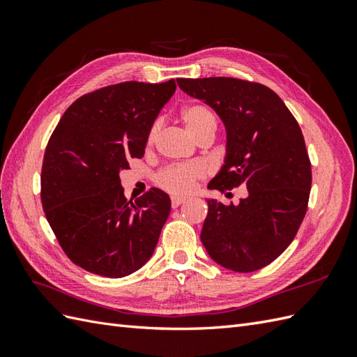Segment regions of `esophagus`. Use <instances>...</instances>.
<instances>
[{
    "label": "esophagus",
    "mask_w": 357,
    "mask_h": 357,
    "mask_svg": "<svg viewBox=\"0 0 357 357\" xmlns=\"http://www.w3.org/2000/svg\"><path fill=\"white\" fill-rule=\"evenodd\" d=\"M185 202V198H179V196H172V207L176 208L181 204Z\"/></svg>",
    "instance_id": "esophagus-1"
}]
</instances>
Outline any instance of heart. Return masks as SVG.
<instances>
[{
  "instance_id": "heart-1",
  "label": "heart",
  "mask_w": 357,
  "mask_h": 357,
  "mask_svg": "<svg viewBox=\"0 0 357 357\" xmlns=\"http://www.w3.org/2000/svg\"><path fill=\"white\" fill-rule=\"evenodd\" d=\"M181 121H183L185 128L196 141H199L206 136L213 138L218 130V118L215 112L208 105L195 102L188 104L179 113ZM158 124L150 127L147 135V144H151L156 138ZM206 170L201 164L190 162V164H179V165H169L156 174V184L170 192L173 195H187L193 190L196 181L201 179Z\"/></svg>"
}]
</instances>
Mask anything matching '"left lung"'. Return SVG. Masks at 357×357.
<instances>
[{"label":"left lung","instance_id":"8db88e82","mask_svg":"<svg viewBox=\"0 0 357 357\" xmlns=\"http://www.w3.org/2000/svg\"><path fill=\"white\" fill-rule=\"evenodd\" d=\"M178 86L208 104L225 126V161L208 187L221 193L247 187L238 206L207 199L202 244L224 268H264L291 244L307 213L312 164L298 121L259 82L179 78Z\"/></svg>","mask_w":357,"mask_h":357}]
</instances>
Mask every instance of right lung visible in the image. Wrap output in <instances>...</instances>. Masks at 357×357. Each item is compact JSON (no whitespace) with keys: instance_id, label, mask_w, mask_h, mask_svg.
<instances>
[{"instance_id":"1","label":"right lung","mask_w":357,"mask_h":357,"mask_svg":"<svg viewBox=\"0 0 357 357\" xmlns=\"http://www.w3.org/2000/svg\"><path fill=\"white\" fill-rule=\"evenodd\" d=\"M176 90L126 81L78 98L47 142L41 170L45 218L67 257L93 275L124 278L155 252L170 215L169 195L151 188L127 201L119 172L142 158L147 135Z\"/></svg>"}]
</instances>
